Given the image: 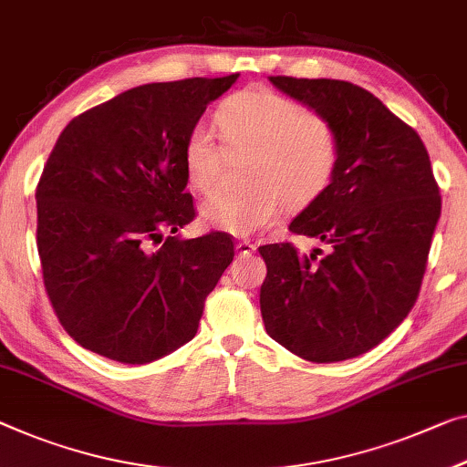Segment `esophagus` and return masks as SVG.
I'll return each mask as SVG.
<instances>
[{
	"label": "esophagus",
	"instance_id": "esophagus-1",
	"mask_svg": "<svg viewBox=\"0 0 467 467\" xmlns=\"http://www.w3.org/2000/svg\"><path fill=\"white\" fill-rule=\"evenodd\" d=\"M235 250H238V254L248 256V254H253V253H254L256 246H254L253 242H246V240H242V242L235 244Z\"/></svg>",
	"mask_w": 467,
	"mask_h": 467
}]
</instances>
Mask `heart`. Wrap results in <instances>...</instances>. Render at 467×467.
<instances>
[{"label":"heart","instance_id":"b5f03b06","mask_svg":"<svg viewBox=\"0 0 467 467\" xmlns=\"http://www.w3.org/2000/svg\"><path fill=\"white\" fill-rule=\"evenodd\" d=\"M221 140L211 127L193 125L183 140L182 164L190 188L211 193L227 154H246L242 192H221L202 206L206 223L248 238L275 225L284 206L303 209L334 182L340 138L324 114L269 88H246L214 112Z\"/></svg>","mask_w":467,"mask_h":467}]
</instances>
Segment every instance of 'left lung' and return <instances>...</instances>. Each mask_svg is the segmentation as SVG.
Masks as SVG:
<instances>
[{"instance_id": "8db88e82", "label": "left lung", "mask_w": 467, "mask_h": 467, "mask_svg": "<svg viewBox=\"0 0 467 467\" xmlns=\"http://www.w3.org/2000/svg\"><path fill=\"white\" fill-rule=\"evenodd\" d=\"M336 127L334 182L290 223L327 244L300 254L267 244L261 315L267 334L313 363L378 347L411 311L441 217V193L424 141L368 89L336 78L269 77Z\"/></svg>"}]
</instances>
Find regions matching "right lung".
Returning <instances> with one entry per match:
<instances>
[{"label":"right lung","mask_w":467,"mask_h":467,"mask_svg":"<svg viewBox=\"0 0 467 467\" xmlns=\"http://www.w3.org/2000/svg\"><path fill=\"white\" fill-rule=\"evenodd\" d=\"M235 78L140 85L60 133L35 192L37 250L56 317L83 348L141 365L196 336L234 242L177 235L196 217L182 148Z\"/></svg>","instance_id":"obj_1"}]
</instances>
